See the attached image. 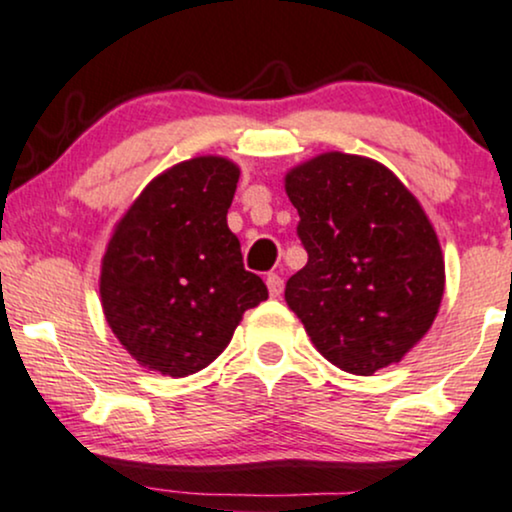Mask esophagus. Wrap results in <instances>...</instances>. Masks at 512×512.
<instances>
[{
	"instance_id": "1",
	"label": "esophagus",
	"mask_w": 512,
	"mask_h": 512,
	"mask_svg": "<svg viewBox=\"0 0 512 512\" xmlns=\"http://www.w3.org/2000/svg\"><path fill=\"white\" fill-rule=\"evenodd\" d=\"M266 285H268L270 297H280V294H282V285H285V282H282V278H280L278 273H268Z\"/></svg>"
}]
</instances>
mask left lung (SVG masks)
I'll use <instances>...</instances> for the list:
<instances>
[{"label":"left lung","mask_w":512,"mask_h":512,"mask_svg":"<svg viewBox=\"0 0 512 512\" xmlns=\"http://www.w3.org/2000/svg\"><path fill=\"white\" fill-rule=\"evenodd\" d=\"M285 191L309 261L285 302L347 374L398 364L429 333L446 263L422 203L381 162L330 150L292 167Z\"/></svg>","instance_id":"obj_1"}]
</instances>
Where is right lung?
Listing matches in <instances>:
<instances>
[{
    "instance_id": "obj_1",
    "label": "right lung",
    "mask_w": 512,
    "mask_h": 512,
    "mask_svg": "<svg viewBox=\"0 0 512 512\" xmlns=\"http://www.w3.org/2000/svg\"><path fill=\"white\" fill-rule=\"evenodd\" d=\"M237 182L239 167L220 155L177 162L114 225L100 266L102 314L143 369L172 378L206 369L244 311L268 299L227 227Z\"/></svg>"
}]
</instances>
